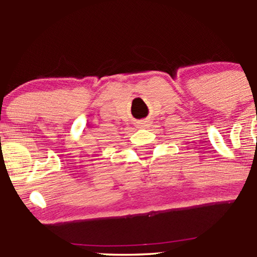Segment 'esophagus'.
Here are the masks:
<instances>
[{"mask_svg":"<svg viewBox=\"0 0 257 257\" xmlns=\"http://www.w3.org/2000/svg\"><path fill=\"white\" fill-rule=\"evenodd\" d=\"M145 123H147V121H143V125H142V126H145Z\"/></svg>","mask_w":257,"mask_h":257,"instance_id":"obj_1","label":"esophagus"}]
</instances>
